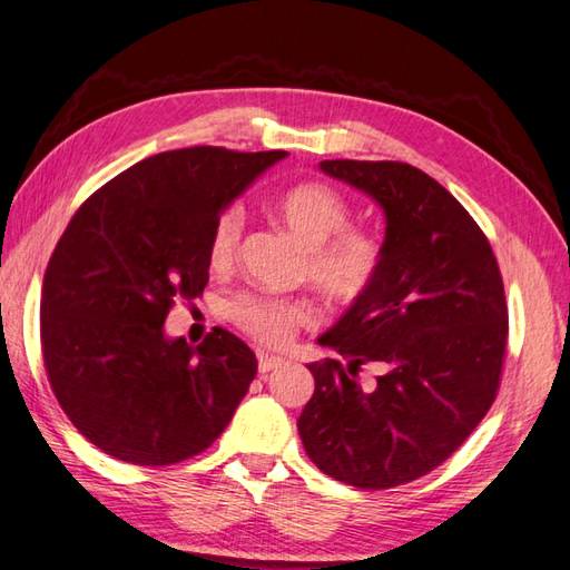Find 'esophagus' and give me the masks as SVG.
Masks as SVG:
<instances>
[{
    "label": "esophagus",
    "instance_id": "obj_1",
    "mask_svg": "<svg viewBox=\"0 0 570 570\" xmlns=\"http://www.w3.org/2000/svg\"><path fill=\"white\" fill-rule=\"evenodd\" d=\"M285 363L283 357L277 355H268V353H258V372H271L275 367H281Z\"/></svg>",
    "mask_w": 570,
    "mask_h": 570
}]
</instances>
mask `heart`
Wrapping results in <instances>:
<instances>
[{
    "mask_svg": "<svg viewBox=\"0 0 570 570\" xmlns=\"http://www.w3.org/2000/svg\"><path fill=\"white\" fill-rule=\"evenodd\" d=\"M275 215L307 248V277L331 299L355 302L380 277L384 244L374 232L351 227L353 207L336 188L318 180L297 184L275 200ZM242 234V207H225L207 234V263L227 268L239 254ZM227 314L244 333L266 345L285 343L293 331L312 322L307 302L258 293L234 295Z\"/></svg>",
    "mask_w": 570,
    "mask_h": 570,
    "instance_id": "heart-1",
    "label": "heart"
}]
</instances>
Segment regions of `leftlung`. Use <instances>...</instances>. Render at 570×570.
<instances>
[{"label": "left lung", "mask_w": 570, "mask_h": 570, "mask_svg": "<svg viewBox=\"0 0 570 570\" xmlns=\"http://www.w3.org/2000/svg\"><path fill=\"white\" fill-rule=\"evenodd\" d=\"M324 174L380 203L384 266L318 343L297 430L309 460L355 489L425 476L460 450L501 386L508 304L493 248L462 203L404 161L326 159ZM381 372L363 387L356 372Z\"/></svg>", "instance_id": "left-lung-1"}]
</instances>
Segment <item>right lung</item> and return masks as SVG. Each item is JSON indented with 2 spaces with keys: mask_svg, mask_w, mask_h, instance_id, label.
Wrapping results in <instances>:
<instances>
[{
  "mask_svg": "<svg viewBox=\"0 0 570 570\" xmlns=\"http://www.w3.org/2000/svg\"><path fill=\"white\" fill-rule=\"evenodd\" d=\"M287 151L186 147L137 161L81 203L50 256L40 345L55 399L91 445L169 466L222 435L258 360L215 326L166 338L174 304L203 295L215 217Z\"/></svg>",
  "mask_w": 570,
  "mask_h": 570,
  "instance_id": "add662e5",
  "label": "right lung"
}]
</instances>
